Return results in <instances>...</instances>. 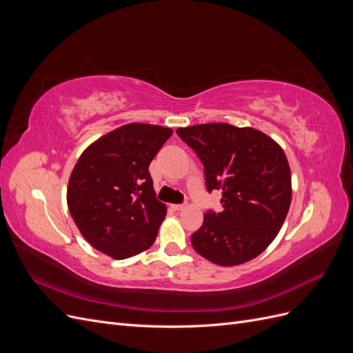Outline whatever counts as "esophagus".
Listing matches in <instances>:
<instances>
[{
	"mask_svg": "<svg viewBox=\"0 0 353 353\" xmlns=\"http://www.w3.org/2000/svg\"><path fill=\"white\" fill-rule=\"evenodd\" d=\"M185 208V205H172L174 210H183Z\"/></svg>",
	"mask_w": 353,
	"mask_h": 353,
	"instance_id": "esophagus-1",
	"label": "esophagus"
}]
</instances>
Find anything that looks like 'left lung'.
Returning a JSON list of instances; mask_svg holds the SVG:
<instances>
[{
    "label": "left lung",
    "instance_id": "left-lung-1",
    "mask_svg": "<svg viewBox=\"0 0 353 353\" xmlns=\"http://www.w3.org/2000/svg\"><path fill=\"white\" fill-rule=\"evenodd\" d=\"M203 163L206 188L222 191V210H208L191 236L208 261L232 266L261 254L276 237L292 200L290 166L283 148L253 128L203 123L178 128Z\"/></svg>",
    "mask_w": 353,
    "mask_h": 353
}]
</instances>
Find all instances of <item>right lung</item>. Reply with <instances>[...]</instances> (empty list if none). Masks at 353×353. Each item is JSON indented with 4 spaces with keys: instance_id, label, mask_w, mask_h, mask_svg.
<instances>
[{
    "instance_id": "right-lung-1",
    "label": "right lung",
    "mask_w": 353,
    "mask_h": 353,
    "mask_svg": "<svg viewBox=\"0 0 353 353\" xmlns=\"http://www.w3.org/2000/svg\"><path fill=\"white\" fill-rule=\"evenodd\" d=\"M170 135V128L130 123L81 154L69 179L68 206L92 248L126 259L154 243L166 206L156 199L148 166Z\"/></svg>"
}]
</instances>
